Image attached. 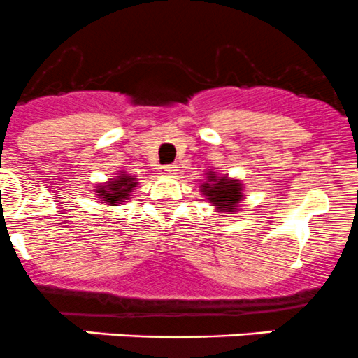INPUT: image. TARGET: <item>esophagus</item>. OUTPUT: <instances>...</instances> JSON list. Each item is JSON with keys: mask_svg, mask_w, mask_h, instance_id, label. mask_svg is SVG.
Segmentation results:
<instances>
[{"mask_svg": "<svg viewBox=\"0 0 358 358\" xmlns=\"http://www.w3.org/2000/svg\"><path fill=\"white\" fill-rule=\"evenodd\" d=\"M158 174L165 176V178H172V176L178 174V167H176V165H162V167L158 169Z\"/></svg>", "mask_w": 358, "mask_h": 358, "instance_id": "esophagus-1", "label": "esophagus"}]
</instances>
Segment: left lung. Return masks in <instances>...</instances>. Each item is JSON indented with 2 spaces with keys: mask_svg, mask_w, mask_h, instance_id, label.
<instances>
[{
  "mask_svg": "<svg viewBox=\"0 0 358 358\" xmlns=\"http://www.w3.org/2000/svg\"><path fill=\"white\" fill-rule=\"evenodd\" d=\"M243 182L236 178H229L228 174L219 176L217 172L208 169L205 172V180L200 186L201 196L208 203L214 205L215 212L221 214H236L245 200Z\"/></svg>",
  "mask_w": 358,
  "mask_h": 358,
  "instance_id": "8db88e82",
  "label": "left lung"
}]
</instances>
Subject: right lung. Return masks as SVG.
Returning a JSON list of instances; mask_svg holds the SVG:
<instances>
[{"label":"right lung","instance_id":"right-lung-1","mask_svg":"<svg viewBox=\"0 0 358 358\" xmlns=\"http://www.w3.org/2000/svg\"><path fill=\"white\" fill-rule=\"evenodd\" d=\"M136 187L137 179L134 176L127 174L125 171H120L113 179H108L106 182H99L94 187L95 200H101V203L115 207V205L129 200Z\"/></svg>","mask_w":358,"mask_h":358}]
</instances>
